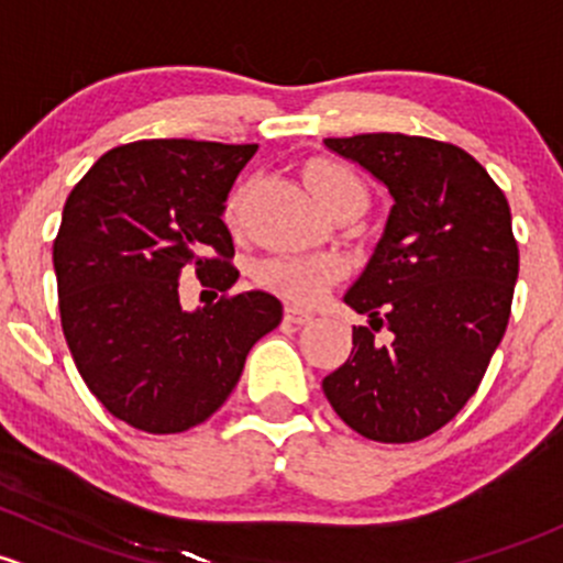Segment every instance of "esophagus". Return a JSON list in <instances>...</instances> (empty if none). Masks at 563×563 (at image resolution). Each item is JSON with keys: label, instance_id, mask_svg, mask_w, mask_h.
I'll return each instance as SVG.
<instances>
[{"label": "esophagus", "instance_id": "obj_1", "mask_svg": "<svg viewBox=\"0 0 563 563\" xmlns=\"http://www.w3.org/2000/svg\"><path fill=\"white\" fill-rule=\"evenodd\" d=\"M284 320L292 324H306L311 322V311L300 309V306H284Z\"/></svg>", "mask_w": 563, "mask_h": 563}]
</instances>
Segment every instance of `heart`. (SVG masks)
<instances>
[{
	"label": "heart",
	"instance_id": "obj_1",
	"mask_svg": "<svg viewBox=\"0 0 563 563\" xmlns=\"http://www.w3.org/2000/svg\"><path fill=\"white\" fill-rule=\"evenodd\" d=\"M306 181H309L311 192L324 208H335L341 202H366V184L361 181L352 167L341 165L333 159H317L306 167ZM235 200L230 202V208ZM339 276V263L324 254H279V257H268L257 263L254 268V279L260 287L274 289V292L287 295L292 300H317L330 284Z\"/></svg>",
	"mask_w": 563,
	"mask_h": 563
}]
</instances>
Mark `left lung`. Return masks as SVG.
<instances>
[{
  "mask_svg": "<svg viewBox=\"0 0 563 563\" xmlns=\"http://www.w3.org/2000/svg\"><path fill=\"white\" fill-rule=\"evenodd\" d=\"M324 146L366 167L396 206L344 295L371 322L352 328L350 357L322 390L371 442H420L466 407L507 330L520 265L509 202L453 143L368 132ZM382 329L387 345L375 341Z\"/></svg>",
  "mask_w": 563,
  "mask_h": 563,
  "instance_id": "left-lung-1",
  "label": "left lung"
}]
</instances>
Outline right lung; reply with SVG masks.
<instances>
[{
	"mask_svg": "<svg viewBox=\"0 0 563 563\" xmlns=\"http://www.w3.org/2000/svg\"><path fill=\"white\" fill-rule=\"evenodd\" d=\"M257 146L135 141L75 184L54 241L62 330L97 401L146 433H181L239 385L249 350L282 322L268 292L239 282L224 200ZM195 273L223 298L184 312ZM217 295V292H213Z\"/></svg>",
	"mask_w": 563,
	"mask_h": 563,
	"instance_id": "1",
	"label": "right lung"
}]
</instances>
